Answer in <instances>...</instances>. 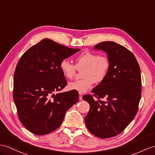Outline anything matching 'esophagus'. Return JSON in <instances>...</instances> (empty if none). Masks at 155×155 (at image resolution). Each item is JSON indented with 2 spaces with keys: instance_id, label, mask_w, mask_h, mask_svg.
<instances>
[{
  "instance_id": "34e87169",
  "label": "esophagus",
  "mask_w": 155,
  "mask_h": 155,
  "mask_svg": "<svg viewBox=\"0 0 155 155\" xmlns=\"http://www.w3.org/2000/svg\"><path fill=\"white\" fill-rule=\"evenodd\" d=\"M78 96H79V100H82V94L81 92H79L78 93Z\"/></svg>"
}]
</instances>
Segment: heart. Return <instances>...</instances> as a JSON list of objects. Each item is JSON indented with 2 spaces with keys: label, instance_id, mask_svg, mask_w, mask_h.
Listing matches in <instances>:
<instances>
[{
  "label": "heart",
  "instance_id": "obj_1",
  "mask_svg": "<svg viewBox=\"0 0 155 155\" xmlns=\"http://www.w3.org/2000/svg\"><path fill=\"white\" fill-rule=\"evenodd\" d=\"M110 63L107 58L90 51H84L76 58L75 65L68 59H63L59 64L61 73L66 78H72L77 69L82 70L80 80L71 82L68 88L71 90L86 92L91 89L93 83L101 82L107 75Z\"/></svg>",
  "mask_w": 155,
  "mask_h": 155
}]
</instances>
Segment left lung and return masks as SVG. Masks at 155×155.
<instances>
[{"instance_id": "1", "label": "left lung", "mask_w": 155, "mask_h": 155, "mask_svg": "<svg viewBox=\"0 0 155 155\" xmlns=\"http://www.w3.org/2000/svg\"><path fill=\"white\" fill-rule=\"evenodd\" d=\"M94 48L107 54L110 68L92 90L97 100L90 94L82 97L90 106L85 124L94 136L105 139L121 133L136 115L141 96L140 67L134 55L116 42H102Z\"/></svg>"}]
</instances>
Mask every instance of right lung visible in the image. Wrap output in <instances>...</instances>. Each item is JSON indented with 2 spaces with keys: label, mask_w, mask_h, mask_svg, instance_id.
<instances>
[{
  "label": "right lung",
  "mask_w": 155,
  "mask_h": 155,
  "mask_svg": "<svg viewBox=\"0 0 155 155\" xmlns=\"http://www.w3.org/2000/svg\"><path fill=\"white\" fill-rule=\"evenodd\" d=\"M80 49L45 38L19 59L14 77L13 97L18 118L25 128L42 136L59 128L65 112L78 101L77 91L59 93L67 85L60 62Z\"/></svg>",
  "instance_id": "right-lung-1"
}]
</instances>
